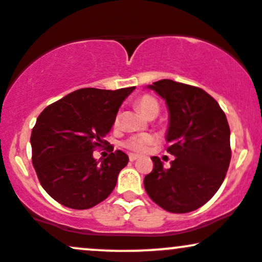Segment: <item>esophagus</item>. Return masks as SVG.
I'll list each match as a JSON object with an SVG mask.
<instances>
[{"label":"esophagus","instance_id":"1","mask_svg":"<svg viewBox=\"0 0 262 262\" xmlns=\"http://www.w3.org/2000/svg\"><path fill=\"white\" fill-rule=\"evenodd\" d=\"M128 159H130V161H131V162H134V161H136L137 159H139V156H137V155H134V154H131L130 156H128Z\"/></svg>","mask_w":262,"mask_h":262}]
</instances>
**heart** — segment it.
Masks as SVG:
<instances>
[{"instance_id": "b5f03b06", "label": "heart", "mask_w": 262, "mask_h": 262, "mask_svg": "<svg viewBox=\"0 0 262 262\" xmlns=\"http://www.w3.org/2000/svg\"><path fill=\"white\" fill-rule=\"evenodd\" d=\"M135 105H136V107L139 108L146 117H148V119H150V117H156L160 112V102L157 101L156 97L152 96V95H141V96L136 98ZM119 116L115 117V125L119 123ZM154 140L155 139L151 135L137 134L127 137V139L122 142V145L123 147L132 151V152L141 154L147 148V146L150 145V143L154 142Z\"/></svg>"}]
</instances>
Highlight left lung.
<instances>
[{
	"mask_svg": "<svg viewBox=\"0 0 262 262\" xmlns=\"http://www.w3.org/2000/svg\"><path fill=\"white\" fill-rule=\"evenodd\" d=\"M170 111L166 151L170 167L152 156L154 168L143 179L145 190L160 207L173 213L198 210L224 182L231 160L230 127L217 101L196 86L160 80L148 86Z\"/></svg>",
	"mask_w": 262,
	"mask_h": 262,
	"instance_id": "8db88e82",
	"label": "left lung"
}]
</instances>
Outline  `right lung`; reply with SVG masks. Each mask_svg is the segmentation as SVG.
I'll return each instance as SVG.
<instances>
[{
	"instance_id": "obj_1",
	"label": "right lung",
	"mask_w": 262,
	"mask_h": 262,
	"mask_svg": "<svg viewBox=\"0 0 262 262\" xmlns=\"http://www.w3.org/2000/svg\"><path fill=\"white\" fill-rule=\"evenodd\" d=\"M134 90L80 89L41 112L31 134L32 164L53 200L70 209L86 210L108 198L128 156L111 151L97 164L92 152L108 143L103 137Z\"/></svg>"
}]
</instances>
